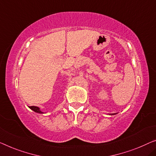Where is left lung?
<instances>
[{"mask_svg": "<svg viewBox=\"0 0 156 156\" xmlns=\"http://www.w3.org/2000/svg\"><path fill=\"white\" fill-rule=\"evenodd\" d=\"M116 113H111V114H109V115H115Z\"/></svg>", "mask_w": 156, "mask_h": 156, "instance_id": "8db88e82", "label": "left lung"}]
</instances>
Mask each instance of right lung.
I'll return each mask as SVG.
<instances>
[{
	"instance_id": "obj_1",
	"label": "right lung",
	"mask_w": 156,
	"mask_h": 156,
	"mask_svg": "<svg viewBox=\"0 0 156 156\" xmlns=\"http://www.w3.org/2000/svg\"><path fill=\"white\" fill-rule=\"evenodd\" d=\"M29 108H31L32 111H34V112L36 113H44L43 111H41V108L38 107V106H29Z\"/></svg>"
}]
</instances>
